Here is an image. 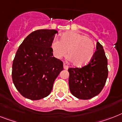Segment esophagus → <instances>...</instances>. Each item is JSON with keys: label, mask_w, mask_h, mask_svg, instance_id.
Here are the masks:
<instances>
[{"label": "esophagus", "mask_w": 122, "mask_h": 122, "mask_svg": "<svg viewBox=\"0 0 122 122\" xmlns=\"http://www.w3.org/2000/svg\"><path fill=\"white\" fill-rule=\"evenodd\" d=\"M63 68H64V69H65V70H67V69L68 68V65H66L65 63H63Z\"/></svg>", "instance_id": "obj_1"}]
</instances>
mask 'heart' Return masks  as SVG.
Here are the masks:
<instances>
[{
	"mask_svg": "<svg viewBox=\"0 0 122 122\" xmlns=\"http://www.w3.org/2000/svg\"><path fill=\"white\" fill-rule=\"evenodd\" d=\"M53 54L60 59L67 55L73 65L81 67L90 62L95 54V45L93 39L77 32H68L61 36L59 41L51 44Z\"/></svg>",
	"mask_w": 122,
	"mask_h": 122,
	"instance_id": "heart-1",
	"label": "heart"
}]
</instances>
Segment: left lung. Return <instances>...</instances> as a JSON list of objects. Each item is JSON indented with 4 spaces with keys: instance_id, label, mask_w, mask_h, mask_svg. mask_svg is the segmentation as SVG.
I'll return each instance as SVG.
<instances>
[{
    "instance_id": "1",
    "label": "left lung",
    "mask_w": 122,
    "mask_h": 122,
    "mask_svg": "<svg viewBox=\"0 0 122 122\" xmlns=\"http://www.w3.org/2000/svg\"><path fill=\"white\" fill-rule=\"evenodd\" d=\"M96 48L93 58L87 65L68 69L70 91L79 99H90L98 95L108 77V62L103 47L97 42Z\"/></svg>"
}]
</instances>
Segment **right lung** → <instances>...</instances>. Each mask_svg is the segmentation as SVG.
<instances>
[{"label": "right lung", "mask_w": 122, "mask_h": 122, "mask_svg": "<svg viewBox=\"0 0 122 122\" xmlns=\"http://www.w3.org/2000/svg\"><path fill=\"white\" fill-rule=\"evenodd\" d=\"M55 30L34 31L19 46L12 64L13 83L23 97L32 100L49 95L63 70V62L53 57L51 44Z\"/></svg>", "instance_id": "obj_1"}]
</instances>
